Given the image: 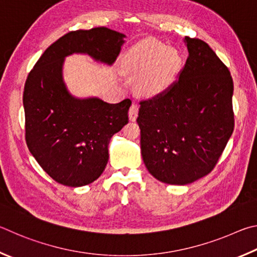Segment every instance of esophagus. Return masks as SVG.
Listing matches in <instances>:
<instances>
[{
    "instance_id": "obj_1",
    "label": "esophagus",
    "mask_w": 257,
    "mask_h": 257,
    "mask_svg": "<svg viewBox=\"0 0 257 257\" xmlns=\"http://www.w3.org/2000/svg\"><path fill=\"white\" fill-rule=\"evenodd\" d=\"M138 112H139V106L137 103H132V106L130 107V110H128V118L131 121H134L137 119L138 117Z\"/></svg>"
}]
</instances>
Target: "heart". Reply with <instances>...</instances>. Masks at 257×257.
<instances>
[{
	"label": "heart",
	"mask_w": 257,
	"mask_h": 257,
	"mask_svg": "<svg viewBox=\"0 0 257 257\" xmlns=\"http://www.w3.org/2000/svg\"><path fill=\"white\" fill-rule=\"evenodd\" d=\"M181 56L173 48L157 42H143L123 57V66L132 75H140L137 88L146 97H158L172 87L181 69Z\"/></svg>",
	"instance_id": "1"
}]
</instances>
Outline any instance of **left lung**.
Masks as SVG:
<instances>
[{"instance_id":"1","label":"left lung","mask_w":257,"mask_h":257,"mask_svg":"<svg viewBox=\"0 0 257 257\" xmlns=\"http://www.w3.org/2000/svg\"><path fill=\"white\" fill-rule=\"evenodd\" d=\"M188 57L161 96L140 102L142 159L170 185H187L214 168L233 131L230 72L205 42L184 38Z\"/></svg>"}]
</instances>
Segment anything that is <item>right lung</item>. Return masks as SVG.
Masks as SVG:
<instances>
[{
    "instance_id": "obj_1",
    "label": "right lung",
    "mask_w": 257,
    "mask_h": 257,
    "mask_svg": "<svg viewBox=\"0 0 257 257\" xmlns=\"http://www.w3.org/2000/svg\"><path fill=\"white\" fill-rule=\"evenodd\" d=\"M125 38L106 27L72 31L43 53L27 78V146L40 167L62 185L84 186L100 176L110 139L128 123L132 103L130 99L108 103L99 97L73 96L63 76L65 58L83 54L110 66Z\"/></svg>"
}]
</instances>
